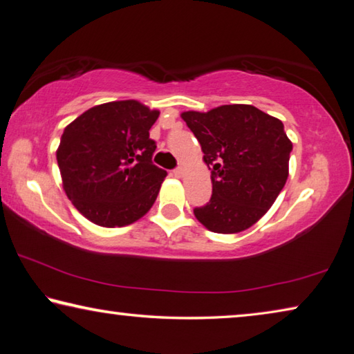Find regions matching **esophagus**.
<instances>
[{
    "label": "esophagus",
    "instance_id": "esophagus-1",
    "mask_svg": "<svg viewBox=\"0 0 354 354\" xmlns=\"http://www.w3.org/2000/svg\"><path fill=\"white\" fill-rule=\"evenodd\" d=\"M183 173H184V169H183V167H178V169L173 170V175H175L176 178H181V176H183Z\"/></svg>",
    "mask_w": 354,
    "mask_h": 354
}]
</instances>
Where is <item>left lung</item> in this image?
Masks as SVG:
<instances>
[{"mask_svg":"<svg viewBox=\"0 0 354 354\" xmlns=\"http://www.w3.org/2000/svg\"><path fill=\"white\" fill-rule=\"evenodd\" d=\"M204 162L212 165V198L196 207L210 232L239 234L271 209L289 175L292 142L277 118L252 105H221L207 113L184 111Z\"/></svg>","mask_w":354,"mask_h":354,"instance_id":"obj_1","label":"left lung"}]
</instances>
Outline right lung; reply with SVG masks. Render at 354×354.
I'll return each mask as SVG.
<instances>
[{
    "mask_svg": "<svg viewBox=\"0 0 354 354\" xmlns=\"http://www.w3.org/2000/svg\"><path fill=\"white\" fill-rule=\"evenodd\" d=\"M158 110L138 100L95 105L65 128L57 149L63 190L102 227L128 226L155 204L167 171L151 162Z\"/></svg>",
    "mask_w": 354,
    "mask_h": 354,
    "instance_id": "right-lung-1",
    "label": "right lung"
}]
</instances>
